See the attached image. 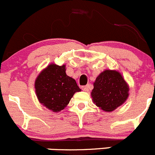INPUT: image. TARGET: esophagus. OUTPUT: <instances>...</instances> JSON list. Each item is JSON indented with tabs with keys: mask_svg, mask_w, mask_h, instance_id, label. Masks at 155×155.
<instances>
[{
	"mask_svg": "<svg viewBox=\"0 0 155 155\" xmlns=\"http://www.w3.org/2000/svg\"><path fill=\"white\" fill-rule=\"evenodd\" d=\"M82 89L84 91H88L89 89H90V85H87L85 86H82Z\"/></svg>",
	"mask_w": 155,
	"mask_h": 155,
	"instance_id": "34e87169",
	"label": "esophagus"
}]
</instances>
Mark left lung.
Instances as JSON below:
<instances>
[{"instance_id": "1", "label": "left lung", "mask_w": 155, "mask_h": 155, "mask_svg": "<svg viewBox=\"0 0 155 155\" xmlns=\"http://www.w3.org/2000/svg\"><path fill=\"white\" fill-rule=\"evenodd\" d=\"M129 87L122 76L115 70H105L97 77L91 91L97 107L112 112L122 105L128 97Z\"/></svg>"}]
</instances>
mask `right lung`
I'll return each mask as SVG.
<instances>
[{
	"mask_svg": "<svg viewBox=\"0 0 155 155\" xmlns=\"http://www.w3.org/2000/svg\"><path fill=\"white\" fill-rule=\"evenodd\" d=\"M35 89L40 104L53 112L64 109L73 94L81 89L75 79L66 74L65 65H48L37 76Z\"/></svg>",
	"mask_w": 155,
	"mask_h": 155,
	"instance_id": "1",
	"label": "right lung"
}]
</instances>
